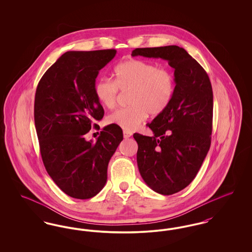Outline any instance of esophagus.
Returning <instances> with one entry per match:
<instances>
[{"label": "esophagus", "mask_w": 252, "mask_h": 252, "mask_svg": "<svg viewBox=\"0 0 252 252\" xmlns=\"http://www.w3.org/2000/svg\"><path fill=\"white\" fill-rule=\"evenodd\" d=\"M132 136V133L130 131H127V130H124V137L126 139H128Z\"/></svg>", "instance_id": "1"}]
</instances>
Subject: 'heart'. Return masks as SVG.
<instances>
[{"instance_id":"1","label":"heart","mask_w":252,"mask_h":252,"mask_svg":"<svg viewBox=\"0 0 252 252\" xmlns=\"http://www.w3.org/2000/svg\"><path fill=\"white\" fill-rule=\"evenodd\" d=\"M114 80L100 78L94 85V94L105 108L117 106L119 91L129 92L128 108L118 109L107 117L109 125L132 131L139 127L148 113L158 115L170 105L176 90L173 72L143 60H128L113 69Z\"/></svg>"}]
</instances>
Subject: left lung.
<instances>
[{
    "instance_id": "obj_1",
    "label": "left lung",
    "mask_w": 252,
    "mask_h": 252,
    "mask_svg": "<svg viewBox=\"0 0 252 252\" xmlns=\"http://www.w3.org/2000/svg\"><path fill=\"white\" fill-rule=\"evenodd\" d=\"M131 56L160 58L175 70L176 90L170 105L147 125L154 136L133 135L144 182L160 194H173L192 182L210 149L212 84L202 66L177 45L136 48Z\"/></svg>"
}]
</instances>
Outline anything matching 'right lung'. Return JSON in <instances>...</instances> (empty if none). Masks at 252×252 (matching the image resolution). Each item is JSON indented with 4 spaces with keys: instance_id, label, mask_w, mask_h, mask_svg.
Listing matches in <instances>:
<instances>
[{
    "instance_id": "obj_1",
    "label": "right lung",
    "mask_w": 252,
    "mask_h": 252,
    "mask_svg": "<svg viewBox=\"0 0 252 252\" xmlns=\"http://www.w3.org/2000/svg\"><path fill=\"white\" fill-rule=\"evenodd\" d=\"M115 55L114 49L67 52L36 87L34 117L41 158L54 182L73 198L88 199L103 189L108 161L123 141L122 128L114 125L105 126L95 143L85 139L104 116L94 94L96 77Z\"/></svg>"
}]
</instances>
